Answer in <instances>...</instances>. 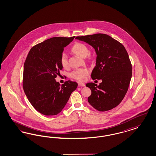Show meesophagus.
<instances>
[{
    "label": "esophagus",
    "instance_id": "esophagus-1",
    "mask_svg": "<svg viewBox=\"0 0 156 156\" xmlns=\"http://www.w3.org/2000/svg\"><path fill=\"white\" fill-rule=\"evenodd\" d=\"M78 86H79V87H81V86H85V85L83 83H81V82H78Z\"/></svg>",
    "mask_w": 156,
    "mask_h": 156
}]
</instances>
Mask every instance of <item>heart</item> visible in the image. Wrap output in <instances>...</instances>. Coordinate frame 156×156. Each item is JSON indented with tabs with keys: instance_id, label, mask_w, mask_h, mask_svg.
Wrapping results in <instances>:
<instances>
[{
	"instance_id": "b5f03b06",
	"label": "heart",
	"mask_w": 156,
	"mask_h": 156,
	"mask_svg": "<svg viewBox=\"0 0 156 156\" xmlns=\"http://www.w3.org/2000/svg\"><path fill=\"white\" fill-rule=\"evenodd\" d=\"M72 51L82 58H85L89 54V50L87 45L81 43H75L72 47ZM60 63L64 68H67L69 66L68 56L66 53H63L60 58ZM89 73V70L86 68L78 69L72 71L70 74V76L76 80L83 81L85 76Z\"/></svg>"
}]
</instances>
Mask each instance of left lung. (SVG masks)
<instances>
[{
    "mask_svg": "<svg viewBox=\"0 0 156 156\" xmlns=\"http://www.w3.org/2000/svg\"><path fill=\"white\" fill-rule=\"evenodd\" d=\"M75 39L94 49L96 63L91 77L102 80L99 85L92 82L86 83L91 91L88 102L99 111L116 107L128 90L132 76V66L126 49L121 43L105 34L78 36Z\"/></svg>",
    "mask_w": 156,
    "mask_h": 156,
    "instance_id": "left-lung-1",
    "label": "left lung"
}]
</instances>
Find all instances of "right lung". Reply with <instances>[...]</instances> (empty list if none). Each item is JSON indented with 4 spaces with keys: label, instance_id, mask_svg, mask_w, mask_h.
<instances>
[{
    "label": "right lung",
    "instance_id": "1",
    "mask_svg": "<svg viewBox=\"0 0 156 156\" xmlns=\"http://www.w3.org/2000/svg\"><path fill=\"white\" fill-rule=\"evenodd\" d=\"M74 37L49 38L33 47L25 60L23 90L33 107L44 115L60 113L78 86L76 82L71 81L60 85L55 80L63 69L60 58L64 48Z\"/></svg>",
    "mask_w": 156,
    "mask_h": 156
}]
</instances>
